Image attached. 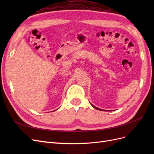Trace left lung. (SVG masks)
I'll return each instance as SVG.
<instances>
[{"label":"left lung","mask_w":154,"mask_h":154,"mask_svg":"<svg viewBox=\"0 0 154 154\" xmlns=\"http://www.w3.org/2000/svg\"><path fill=\"white\" fill-rule=\"evenodd\" d=\"M91 105H92L93 107H94V109H97V110H103V111H104V110H103V109H99V108H97V107H96V106H94V105H92V104H91Z\"/></svg>","instance_id":"8db88e82"}]
</instances>
